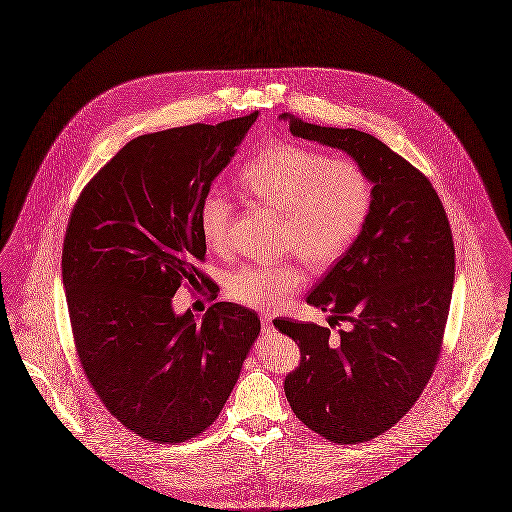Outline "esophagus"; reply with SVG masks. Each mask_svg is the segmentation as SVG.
I'll use <instances>...</instances> for the list:
<instances>
[{
	"label": "esophagus",
	"instance_id": "1",
	"mask_svg": "<svg viewBox=\"0 0 512 512\" xmlns=\"http://www.w3.org/2000/svg\"><path fill=\"white\" fill-rule=\"evenodd\" d=\"M261 325H263V333H271L273 331V317L271 315H261Z\"/></svg>",
	"mask_w": 512,
	"mask_h": 512
}]
</instances>
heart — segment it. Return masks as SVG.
<instances>
[{
	"label": "heart",
	"instance_id": "heart-1",
	"mask_svg": "<svg viewBox=\"0 0 512 512\" xmlns=\"http://www.w3.org/2000/svg\"><path fill=\"white\" fill-rule=\"evenodd\" d=\"M245 195L282 214L280 245L298 253L312 269L339 261L362 234L374 200L366 171L353 159H329L323 152L290 142H273L239 171ZM232 204L218 193L202 198L198 228L206 245H228ZM304 282L298 263L245 265L228 278V294L255 310L282 306Z\"/></svg>",
	"mask_w": 512,
	"mask_h": 512
}]
</instances>
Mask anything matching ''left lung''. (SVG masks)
I'll use <instances>...</instances> for the list:
<instances>
[{"mask_svg":"<svg viewBox=\"0 0 512 512\" xmlns=\"http://www.w3.org/2000/svg\"><path fill=\"white\" fill-rule=\"evenodd\" d=\"M298 138L347 152L374 187L368 222L353 247L308 296L349 327L275 319L300 347L284 380L296 417L339 444L386 433L431 380L454 286V241L431 181L372 134L310 124L288 113Z\"/></svg>","mask_w":512,"mask_h":512,"instance_id":"obj_1","label":"left lung"}]
</instances>
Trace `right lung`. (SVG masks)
<instances>
[{
  "label": "right lung",
  "instance_id": "obj_1",
  "mask_svg": "<svg viewBox=\"0 0 512 512\" xmlns=\"http://www.w3.org/2000/svg\"><path fill=\"white\" fill-rule=\"evenodd\" d=\"M259 113L130 140L83 187L68 220L62 280L81 368L132 433L175 444L204 433L236 386L261 321L232 302L202 323L171 298L206 241L198 206Z\"/></svg>",
  "mask_w": 512,
  "mask_h": 512
}]
</instances>
